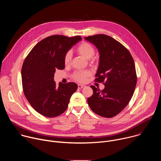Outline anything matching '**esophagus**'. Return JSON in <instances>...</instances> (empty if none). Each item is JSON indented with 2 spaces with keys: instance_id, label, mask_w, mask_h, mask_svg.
Wrapping results in <instances>:
<instances>
[{
  "instance_id": "esophagus-1",
  "label": "esophagus",
  "mask_w": 161,
  "mask_h": 161,
  "mask_svg": "<svg viewBox=\"0 0 161 161\" xmlns=\"http://www.w3.org/2000/svg\"><path fill=\"white\" fill-rule=\"evenodd\" d=\"M85 86V85H81V84H78V88H80V89L83 88H84Z\"/></svg>"
}]
</instances>
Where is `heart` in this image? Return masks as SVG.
Instances as JSON below:
<instances>
[{
  "instance_id": "heart-1",
  "label": "heart",
  "mask_w": 161,
  "mask_h": 161,
  "mask_svg": "<svg viewBox=\"0 0 161 161\" xmlns=\"http://www.w3.org/2000/svg\"><path fill=\"white\" fill-rule=\"evenodd\" d=\"M78 53L83 57L86 59H90L92 58L95 55V49L90 44L83 42L80 44L77 49ZM72 54L70 51H69L66 53L64 57V63L65 64H69L71 60ZM90 72L88 71H78L74 73L73 78L75 80L79 82H85L86 80V78L89 76Z\"/></svg>"
}]
</instances>
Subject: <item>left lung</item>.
<instances>
[{
  "label": "left lung",
  "instance_id": "left-lung-1",
  "mask_svg": "<svg viewBox=\"0 0 161 161\" xmlns=\"http://www.w3.org/2000/svg\"><path fill=\"white\" fill-rule=\"evenodd\" d=\"M96 46L99 53V64L96 81L104 83L100 90L91 85L93 95L87 99L95 113L111 118L120 113L130 101L137 82L132 57L120 42L109 36L97 34L85 37Z\"/></svg>",
  "mask_w": 161,
  "mask_h": 161
}]
</instances>
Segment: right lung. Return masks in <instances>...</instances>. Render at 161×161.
<instances>
[{
	"instance_id": "1",
	"label": "right lung",
	"mask_w": 161,
	"mask_h": 161,
	"mask_svg": "<svg viewBox=\"0 0 161 161\" xmlns=\"http://www.w3.org/2000/svg\"><path fill=\"white\" fill-rule=\"evenodd\" d=\"M81 36L54 35L39 42L25 58L21 68L22 86L32 107L42 115L52 118L63 113L78 88L75 83L54 81L57 69L65 68L64 57Z\"/></svg>"
}]
</instances>
